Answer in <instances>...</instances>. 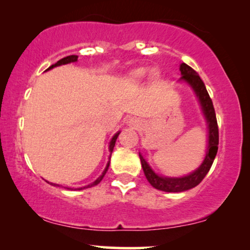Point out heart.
Listing matches in <instances>:
<instances>
[{
  "mask_svg": "<svg viewBox=\"0 0 250 250\" xmlns=\"http://www.w3.org/2000/svg\"><path fill=\"white\" fill-rule=\"evenodd\" d=\"M146 75V71L143 69H139V70H135L134 73H133V77L135 78V80H141V78L145 76Z\"/></svg>",
  "mask_w": 250,
  "mask_h": 250,
  "instance_id": "1",
  "label": "heart"
}]
</instances>
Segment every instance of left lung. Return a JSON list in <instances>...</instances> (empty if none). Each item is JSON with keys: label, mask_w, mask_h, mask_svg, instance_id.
I'll return each mask as SVG.
<instances>
[{"label": "left lung", "mask_w": 250, "mask_h": 250, "mask_svg": "<svg viewBox=\"0 0 250 250\" xmlns=\"http://www.w3.org/2000/svg\"><path fill=\"white\" fill-rule=\"evenodd\" d=\"M180 70L181 75H182L181 81H184L192 87L198 100L200 102L201 110L204 112L208 125V146L203 164L194 172L183 177L159 176L158 174L153 172L141 153H139L146 180L149 181V183L155 189L165 191V192H182V191H187L197 187L204 180V177L207 175V173L209 172L218 149V126L216 115H215L213 101H211L209 94H208L206 86H205L199 75L197 74V71L193 70L190 66H188L187 63H181Z\"/></svg>", "instance_id": "obj_1"}]
</instances>
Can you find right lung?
Masks as SVG:
<instances>
[{
    "label": "right lung",
    "instance_id": "right-lung-1",
    "mask_svg": "<svg viewBox=\"0 0 250 250\" xmlns=\"http://www.w3.org/2000/svg\"><path fill=\"white\" fill-rule=\"evenodd\" d=\"M77 56H68V57H66V58H62V59H60L59 61H58V62H56L54 64H52V66H50L49 68H47L46 70H50V69H52V68H54V67H57V66H61V64H67V63H70V62H75V61H77ZM119 133L121 132H118V133H116V134L114 135V138L111 139V141H110V143H109V150H110V152H112V150H114V146H115V143H116V140H117V138H118V135H119ZM109 164H110V162H108V164H107V166H105V168H104V173L101 174L100 176L98 177L97 180L94 181L93 183H91V184H88V186H86V187H83V188H80V189L78 190H83V189H87V188H91V187H94V186H97V184H99L101 182V180L104 179V176L105 175V173H107V170H108V168H109ZM47 182V181H46ZM49 183V182H47ZM50 184H53V183H50ZM53 186H57V187H59V184H53ZM68 189H69V188H68Z\"/></svg>",
    "mask_w": 250,
    "mask_h": 250
}]
</instances>
